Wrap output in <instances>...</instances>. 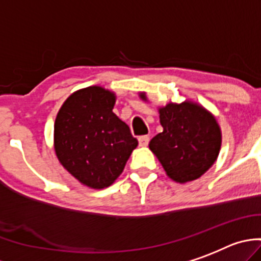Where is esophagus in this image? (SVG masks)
<instances>
[{
	"label": "esophagus",
	"mask_w": 261,
	"mask_h": 261,
	"mask_svg": "<svg viewBox=\"0 0 261 261\" xmlns=\"http://www.w3.org/2000/svg\"><path fill=\"white\" fill-rule=\"evenodd\" d=\"M139 145L140 147H147L148 143H149V136L147 135H143V136H139Z\"/></svg>",
	"instance_id": "obj_1"
}]
</instances>
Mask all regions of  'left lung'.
<instances>
[{
  "mask_svg": "<svg viewBox=\"0 0 261 261\" xmlns=\"http://www.w3.org/2000/svg\"><path fill=\"white\" fill-rule=\"evenodd\" d=\"M142 100H147L144 92ZM163 133L149 142L169 178L186 183L198 179L217 160L221 130L212 113L192 101L169 102L160 108Z\"/></svg>",
  "mask_w": 261,
  "mask_h": 261,
  "instance_id": "1",
  "label": "left lung"
}]
</instances>
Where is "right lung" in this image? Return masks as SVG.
<instances>
[{
  "instance_id": "obj_1",
  "label": "right lung",
  "mask_w": 261,
  "mask_h": 261,
  "mask_svg": "<svg viewBox=\"0 0 261 261\" xmlns=\"http://www.w3.org/2000/svg\"><path fill=\"white\" fill-rule=\"evenodd\" d=\"M116 95L92 86L70 95L55 122L60 163L91 189L110 186L125 169L138 140L113 113Z\"/></svg>"
}]
</instances>
